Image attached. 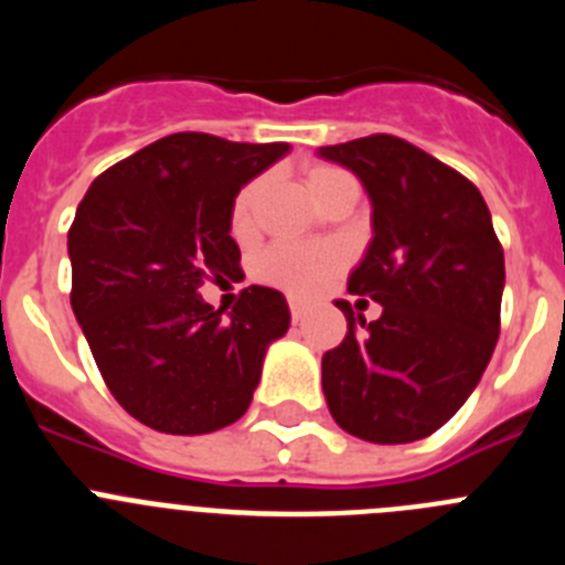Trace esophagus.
<instances>
[{"mask_svg":"<svg viewBox=\"0 0 565 565\" xmlns=\"http://www.w3.org/2000/svg\"><path fill=\"white\" fill-rule=\"evenodd\" d=\"M288 311H291V319H294V322H299V319L306 317L308 306H306V302H302V299H297V297H288Z\"/></svg>","mask_w":565,"mask_h":565,"instance_id":"obj_1","label":"esophagus"}]
</instances>
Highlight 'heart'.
<instances>
[{"label":"heart","mask_w":565,"mask_h":565,"mask_svg":"<svg viewBox=\"0 0 565 565\" xmlns=\"http://www.w3.org/2000/svg\"><path fill=\"white\" fill-rule=\"evenodd\" d=\"M342 169L317 163V167H308L306 183L313 198L319 201L322 192L337 178H342ZM259 189H263V183L252 181L239 189L237 198H234L232 212H228V226H232L234 237H248L252 234ZM342 266L344 252L339 246H333V243H277V246L263 252V257L257 259V277L288 294L308 297V294L319 291V288L326 286L328 279Z\"/></svg>","instance_id":"1"}]
</instances>
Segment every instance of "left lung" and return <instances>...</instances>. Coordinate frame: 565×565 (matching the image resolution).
<instances>
[{
    "instance_id": "left-lung-1",
    "label": "left lung",
    "mask_w": 565,
    "mask_h": 565,
    "mask_svg": "<svg viewBox=\"0 0 565 565\" xmlns=\"http://www.w3.org/2000/svg\"><path fill=\"white\" fill-rule=\"evenodd\" d=\"M373 203L371 248L348 291L382 317L348 319L322 356L333 422L373 444L427 438L450 422L487 371L501 333L503 248L476 183L396 135L322 147Z\"/></svg>"
}]
</instances>
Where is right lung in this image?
<instances>
[{"label": "right lung", "instance_id": "obj_1", "mask_svg": "<svg viewBox=\"0 0 565 565\" xmlns=\"http://www.w3.org/2000/svg\"><path fill=\"white\" fill-rule=\"evenodd\" d=\"M286 152L174 132L98 174L78 203L70 306L115 402L152 430L203 436L237 422L268 344L288 331L274 288H243L228 317L198 294L206 279L239 277L228 212Z\"/></svg>", "mask_w": 565, "mask_h": 565}]
</instances>
